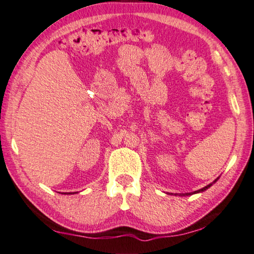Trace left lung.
I'll use <instances>...</instances> for the list:
<instances>
[{
	"label": "left lung",
	"instance_id": "left-lung-1",
	"mask_svg": "<svg viewBox=\"0 0 254 254\" xmlns=\"http://www.w3.org/2000/svg\"><path fill=\"white\" fill-rule=\"evenodd\" d=\"M217 181V180H216ZM216 181H214V183L216 182ZM212 185V183H210V184H208L207 187H204V188H202V189H200V190H198V191H194V192H192V193H185V194H183V195H190V194H193V193H198V192H202V191H204V190H207L208 188H210Z\"/></svg>",
	"mask_w": 254,
	"mask_h": 254
}]
</instances>
